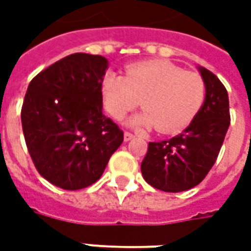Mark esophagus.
<instances>
[{
    "label": "esophagus",
    "instance_id": "obj_1",
    "mask_svg": "<svg viewBox=\"0 0 251 251\" xmlns=\"http://www.w3.org/2000/svg\"><path fill=\"white\" fill-rule=\"evenodd\" d=\"M134 137H135V135H134V134H131V132H128V131H126V132H124V141H131Z\"/></svg>",
    "mask_w": 251,
    "mask_h": 251
}]
</instances>
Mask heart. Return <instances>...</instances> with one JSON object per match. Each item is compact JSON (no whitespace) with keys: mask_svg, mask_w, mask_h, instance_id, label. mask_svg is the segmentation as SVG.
<instances>
[{"mask_svg":"<svg viewBox=\"0 0 251 251\" xmlns=\"http://www.w3.org/2000/svg\"><path fill=\"white\" fill-rule=\"evenodd\" d=\"M205 92L200 74L165 60L130 65L124 76L107 74L101 83L104 109L113 119H124L141 103L144 111L128 124L135 128L155 126L162 134L186 128L201 110Z\"/></svg>","mask_w":251,"mask_h":251,"instance_id":"1","label":"heart"}]
</instances>
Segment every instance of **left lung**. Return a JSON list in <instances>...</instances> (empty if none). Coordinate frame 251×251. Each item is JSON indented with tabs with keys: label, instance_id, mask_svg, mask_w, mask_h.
<instances>
[{
	"label": "left lung",
	"instance_id": "obj_1",
	"mask_svg": "<svg viewBox=\"0 0 251 251\" xmlns=\"http://www.w3.org/2000/svg\"><path fill=\"white\" fill-rule=\"evenodd\" d=\"M205 82V100L186 130L168 141L150 142L141 163L152 187L178 193L200 184L214 166L229 128V98L217 75L198 67Z\"/></svg>",
	"mask_w": 251,
	"mask_h": 251
}]
</instances>
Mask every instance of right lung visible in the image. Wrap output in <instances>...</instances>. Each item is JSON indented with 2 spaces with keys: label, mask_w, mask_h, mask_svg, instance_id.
I'll use <instances>...</instances> for the list:
<instances>
[{
  "label": "right lung",
  "mask_w": 251,
  "mask_h": 251,
  "mask_svg": "<svg viewBox=\"0 0 251 251\" xmlns=\"http://www.w3.org/2000/svg\"><path fill=\"white\" fill-rule=\"evenodd\" d=\"M109 63L75 53L37 74L21 111L26 147L37 172L64 190H79L103 175L124 140L103 114L101 82Z\"/></svg>",
  "instance_id": "1"
}]
</instances>
